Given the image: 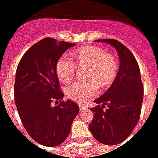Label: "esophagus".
Here are the masks:
<instances>
[{"label": "esophagus", "mask_w": 158, "mask_h": 158, "mask_svg": "<svg viewBox=\"0 0 158 158\" xmlns=\"http://www.w3.org/2000/svg\"><path fill=\"white\" fill-rule=\"evenodd\" d=\"M79 109L80 110L85 109V105H83V104H79Z\"/></svg>", "instance_id": "obj_1"}]
</instances>
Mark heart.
Returning <instances> with one entry per match:
<instances>
[{
    "label": "heart",
    "instance_id": "1",
    "mask_svg": "<svg viewBox=\"0 0 158 158\" xmlns=\"http://www.w3.org/2000/svg\"><path fill=\"white\" fill-rule=\"evenodd\" d=\"M74 61L69 56L62 55L56 64V72L63 83L70 82L78 67H87V81H75L66 88V95L77 102H85L96 96L102 87H108L116 79L118 72L117 57L104 49L87 46L78 49L73 54Z\"/></svg>",
    "mask_w": 158,
    "mask_h": 158
}]
</instances>
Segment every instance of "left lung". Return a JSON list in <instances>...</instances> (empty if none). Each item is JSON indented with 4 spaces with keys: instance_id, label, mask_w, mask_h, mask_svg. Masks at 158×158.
I'll list each match as a JSON object with an SVG mask.
<instances>
[{
    "instance_id": "1",
    "label": "left lung",
    "mask_w": 158,
    "mask_h": 158,
    "mask_svg": "<svg viewBox=\"0 0 158 158\" xmlns=\"http://www.w3.org/2000/svg\"><path fill=\"white\" fill-rule=\"evenodd\" d=\"M96 41L106 42L115 47L120 66L113 85L95 100L98 105L90 108L94 118L89 129L97 141L113 146L125 140L139 121L144 96L143 85L138 62L125 45L114 39Z\"/></svg>"
}]
</instances>
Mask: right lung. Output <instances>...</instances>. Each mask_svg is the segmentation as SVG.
Returning <instances> with one entry per match:
<instances>
[{
  "instance_id": "add662e5",
  "label": "right lung",
  "mask_w": 158,
  "mask_h": 158,
  "mask_svg": "<svg viewBox=\"0 0 158 158\" xmlns=\"http://www.w3.org/2000/svg\"><path fill=\"white\" fill-rule=\"evenodd\" d=\"M74 45L53 38L42 39L24 53L17 68L16 106L26 131L42 146L61 145L79 112L77 103L62 101L64 95L56 72L57 60Z\"/></svg>"
}]
</instances>
